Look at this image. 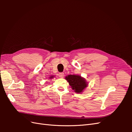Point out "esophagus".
Listing matches in <instances>:
<instances>
[{"mask_svg":"<svg viewBox=\"0 0 132 132\" xmlns=\"http://www.w3.org/2000/svg\"><path fill=\"white\" fill-rule=\"evenodd\" d=\"M58 75H59V78H64V74L63 73H59Z\"/></svg>","mask_w":132,"mask_h":132,"instance_id":"1","label":"esophagus"}]
</instances>
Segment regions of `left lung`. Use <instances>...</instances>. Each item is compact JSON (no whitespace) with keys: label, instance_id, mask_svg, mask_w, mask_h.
Instances as JSON below:
<instances>
[{"label":"left lung","instance_id":"8db88e82","mask_svg":"<svg viewBox=\"0 0 132 132\" xmlns=\"http://www.w3.org/2000/svg\"><path fill=\"white\" fill-rule=\"evenodd\" d=\"M65 79L69 82L75 93L80 94L87 86V82L85 78L78 75H68L65 77Z\"/></svg>","mask_w":132,"mask_h":132}]
</instances>
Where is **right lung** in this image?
I'll return each instance as SVG.
<instances>
[{
    "instance_id": "add662e5",
    "label": "right lung",
    "mask_w": 132,
    "mask_h": 132,
    "mask_svg": "<svg viewBox=\"0 0 132 132\" xmlns=\"http://www.w3.org/2000/svg\"><path fill=\"white\" fill-rule=\"evenodd\" d=\"M54 78V76H51V77H50V79H52Z\"/></svg>"
}]
</instances>
